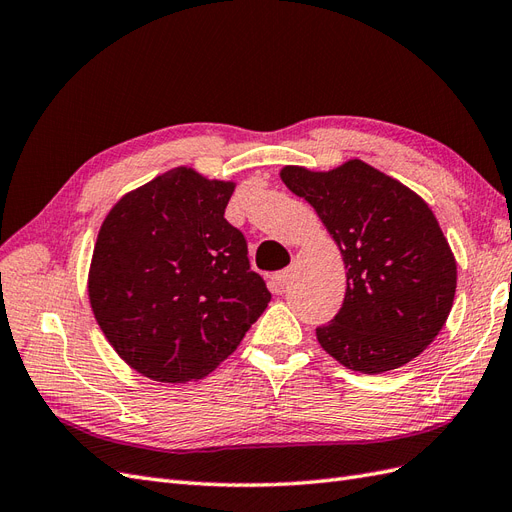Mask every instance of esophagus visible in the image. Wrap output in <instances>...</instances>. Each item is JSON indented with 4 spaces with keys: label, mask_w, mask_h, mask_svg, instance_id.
<instances>
[{
    "label": "esophagus",
    "mask_w": 512,
    "mask_h": 512,
    "mask_svg": "<svg viewBox=\"0 0 512 512\" xmlns=\"http://www.w3.org/2000/svg\"><path fill=\"white\" fill-rule=\"evenodd\" d=\"M288 282H290V269L277 271V273L271 277V284H273V288H275V290H282Z\"/></svg>",
    "instance_id": "obj_1"
}]
</instances>
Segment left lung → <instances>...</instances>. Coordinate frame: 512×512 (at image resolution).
<instances>
[{
  "instance_id": "left-lung-1",
  "label": "left lung",
  "mask_w": 512,
  "mask_h": 512,
  "mask_svg": "<svg viewBox=\"0 0 512 512\" xmlns=\"http://www.w3.org/2000/svg\"><path fill=\"white\" fill-rule=\"evenodd\" d=\"M280 177L316 209L346 265L342 309L316 329L324 352L361 374L416 359L442 331L457 288L453 250L429 205L363 160L284 166Z\"/></svg>"
}]
</instances>
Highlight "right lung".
Segmentation results:
<instances>
[{
  "instance_id": "right-lung-1",
  "label": "right lung",
  "mask_w": 512,
  "mask_h": 512,
  "mask_svg": "<svg viewBox=\"0 0 512 512\" xmlns=\"http://www.w3.org/2000/svg\"><path fill=\"white\" fill-rule=\"evenodd\" d=\"M235 181L190 166L123 194L106 213L87 292L108 344L164 384L200 380L237 350L271 292L224 218Z\"/></svg>"
}]
</instances>
